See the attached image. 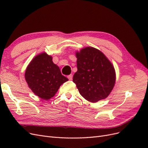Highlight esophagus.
I'll return each mask as SVG.
<instances>
[{
    "label": "esophagus",
    "mask_w": 148,
    "mask_h": 148,
    "mask_svg": "<svg viewBox=\"0 0 148 148\" xmlns=\"http://www.w3.org/2000/svg\"><path fill=\"white\" fill-rule=\"evenodd\" d=\"M68 78L69 80H71L73 79V75H70L68 76Z\"/></svg>",
    "instance_id": "obj_1"
}]
</instances>
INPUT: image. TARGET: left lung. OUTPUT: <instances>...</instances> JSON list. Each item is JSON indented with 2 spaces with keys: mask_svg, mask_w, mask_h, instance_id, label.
I'll return each mask as SVG.
<instances>
[{
  "mask_svg": "<svg viewBox=\"0 0 148 148\" xmlns=\"http://www.w3.org/2000/svg\"><path fill=\"white\" fill-rule=\"evenodd\" d=\"M78 70L73 78L85 99L96 102L104 99L112 90L116 80L114 67L101 51L92 47L76 52Z\"/></svg>",
  "mask_w": 148,
  "mask_h": 148,
  "instance_id": "left-lung-1",
  "label": "left lung"
}]
</instances>
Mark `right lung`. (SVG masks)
<instances>
[{"label":"right lung","mask_w":148,"mask_h":148,"mask_svg":"<svg viewBox=\"0 0 148 148\" xmlns=\"http://www.w3.org/2000/svg\"><path fill=\"white\" fill-rule=\"evenodd\" d=\"M25 78L34 95L44 100L54 96L58 89L69 79L62 75L52 57L42 52L34 57L26 67Z\"/></svg>","instance_id":"right-lung-1"}]
</instances>
